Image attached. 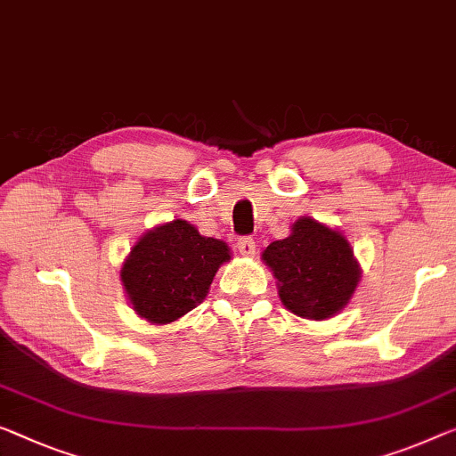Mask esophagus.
<instances>
[{
  "label": "esophagus",
  "instance_id": "esophagus-1",
  "mask_svg": "<svg viewBox=\"0 0 456 456\" xmlns=\"http://www.w3.org/2000/svg\"><path fill=\"white\" fill-rule=\"evenodd\" d=\"M237 249H240L241 256L254 257V254H256V241L251 240V237H241V240L237 241Z\"/></svg>",
  "mask_w": 456,
  "mask_h": 456
}]
</instances>
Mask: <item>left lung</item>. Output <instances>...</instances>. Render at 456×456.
I'll use <instances>...</instances> for the list:
<instances>
[{
  "label": "left lung",
  "mask_w": 456,
  "mask_h": 456,
  "mask_svg": "<svg viewBox=\"0 0 456 456\" xmlns=\"http://www.w3.org/2000/svg\"><path fill=\"white\" fill-rule=\"evenodd\" d=\"M262 262L276 278L278 297L290 314L323 322L338 315L360 282V264L338 229L301 216L289 237L272 241Z\"/></svg>",
  "instance_id": "1"
}]
</instances>
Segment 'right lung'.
<instances>
[{
	"label": "right lung",
	"instance_id": "add662e5",
	"mask_svg": "<svg viewBox=\"0 0 456 456\" xmlns=\"http://www.w3.org/2000/svg\"><path fill=\"white\" fill-rule=\"evenodd\" d=\"M229 260L225 241L174 219L139 237L122 262L120 281L134 314L153 325H166L178 322L208 295L216 270Z\"/></svg>",
	"mask_w": 456,
	"mask_h": 456
}]
</instances>
